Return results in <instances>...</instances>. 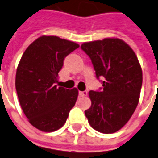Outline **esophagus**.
<instances>
[{"label": "esophagus", "instance_id": "1", "mask_svg": "<svg viewBox=\"0 0 158 158\" xmlns=\"http://www.w3.org/2000/svg\"><path fill=\"white\" fill-rule=\"evenodd\" d=\"M87 92L86 91H84V92H79V95L80 97H85V96H87Z\"/></svg>", "mask_w": 158, "mask_h": 158}]
</instances>
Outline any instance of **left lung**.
Here are the masks:
<instances>
[{
    "label": "left lung",
    "mask_w": 158,
    "mask_h": 158,
    "mask_svg": "<svg viewBox=\"0 0 158 158\" xmlns=\"http://www.w3.org/2000/svg\"><path fill=\"white\" fill-rule=\"evenodd\" d=\"M81 49L90 57L100 91H90L91 107L85 111L90 125L102 133H114L135 111L141 92L143 73L137 55L117 38L85 42Z\"/></svg>",
    "instance_id": "1"
}]
</instances>
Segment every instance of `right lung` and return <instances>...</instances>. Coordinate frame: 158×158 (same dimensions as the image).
Segmentation results:
<instances>
[{"label":"right lung","mask_w":158,"mask_h":158,"mask_svg":"<svg viewBox=\"0 0 158 158\" xmlns=\"http://www.w3.org/2000/svg\"><path fill=\"white\" fill-rule=\"evenodd\" d=\"M79 46L57 36H41L26 49L17 67L15 88L29 123L45 132L61 128L74 106L79 92L59 86L64 60Z\"/></svg>","instance_id":"1"}]
</instances>
